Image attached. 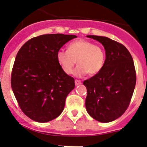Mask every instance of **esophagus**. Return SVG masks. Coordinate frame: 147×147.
Wrapping results in <instances>:
<instances>
[{"label": "esophagus", "mask_w": 147, "mask_h": 147, "mask_svg": "<svg viewBox=\"0 0 147 147\" xmlns=\"http://www.w3.org/2000/svg\"><path fill=\"white\" fill-rule=\"evenodd\" d=\"M75 85H76V86H78V85H80V84H81L82 82H81V81H80V80H75Z\"/></svg>", "instance_id": "34e87169"}]
</instances>
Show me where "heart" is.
<instances>
[{
	"label": "heart",
	"instance_id": "obj_1",
	"mask_svg": "<svg viewBox=\"0 0 147 147\" xmlns=\"http://www.w3.org/2000/svg\"><path fill=\"white\" fill-rule=\"evenodd\" d=\"M56 58L62 69L67 75L72 73L77 61L78 66L74 71V75L77 78H82L88 73L94 75L101 70L106 53L100 46L80 39L71 42L67 51H58Z\"/></svg>",
	"mask_w": 147,
	"mask_h": 147
}]
</instances>
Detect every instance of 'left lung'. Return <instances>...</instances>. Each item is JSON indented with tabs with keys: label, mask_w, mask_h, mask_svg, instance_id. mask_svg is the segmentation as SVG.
Masks as SVG:
<instances>
[{
	"label": "left lung",
	"mask_w": 147,
	"mask_h": 147,
	"mask_svg": "<svg viewBox=\"0 0 147 147\" xmlns=\"http://www.w3.org/2000/svg\"><path fill=\"white\" fill-rule=\"evenodd\" d=\"M104 46L106 60L98 73L83 84L87 90L85 106L91 117L109 123L127 109L136 84L134 61L124 45L108 37L89 35Z\"/></svg>",
	"instance_id": "1"
}]
</instances>
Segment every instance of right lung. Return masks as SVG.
<instances>
[{"instance_id": "1", "label": "right lung", "mask_w": 147, "mask_h": 147, "mask_svg": "<svg viewBox=\"0 0 147 147\" xmlns=\"http://www.w3.org/2000/svg\"><path fill=\"white\" fill-rule=\"evenodd\" d=\"M75 35L50 34L34 37L21 47L11 73V86L22 112L32 120L46 123L59 116L75 80L67 75L56 55Z\"/></svg>"}]
</instances>
